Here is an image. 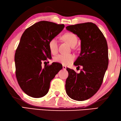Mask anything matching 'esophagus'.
<instances>
[{"label":"esophagus","mask_w":121,"mask_h":121,"mask_svg":"<svg viewBox=\"0 0 121 121\" xmlns=\"http://www.w3.org/2000/svg\"><path fill=\"white\" fill-rule=\"evenodd\" d=\"M62 69H63V70H66V67L65 66V65H63V66H62Z\"/></svg>","instance_id":"obj_1"}]
</instances>
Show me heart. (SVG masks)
<instances>
[{"label": "heart", "mask_w": 121, "mask_h": 121, "mask_svg": "<svg viewBox=\"0 0 121 121\" xmlns=\"http://www.w3.org/2000/svg\"><path fill=\"white\" fill-rule=\"evenodd\" d=\"M63 38L72 47L75 46L78 43V38L72 33H65L63 35ZM48 47L51 53L53 55H56L58 52L57 38L56 37L51 38L48 43ZM75 58V56L73 54H60L53 58V61L63 65H68L73 62Z\"/></svg>", "instance_id": "heart-1"}]
</instances>
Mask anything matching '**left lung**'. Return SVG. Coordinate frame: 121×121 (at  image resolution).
<instances>
[{
	"mask_svg": "<svg viewBox=\"0 0 121 121\" xmlns=\"http://www.w3.org/2000/svg\"><path fill=\"white\" fill-rule=\"evenodd\" d=\"M66 29L81 40V53L74 65H82L83 69L78 74L66 69L69 76L65 91L71 98L83 101L93 96L103 82L109 63L107 42L103 33L91 22L69 25Z\"/></svg>",
	"mask_w": 121,
	"mask_h": 121,
	"instance_id": "obj_1",
	"label": "left lung"
}]
</instances>
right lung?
<instances>
[{
	"mask_svg": "<svg viewBox=\"0 0 121 121\" xmlns=\"http://www.w3.org/2000/svg\"><path fill=\"white\" fill-rule=\"evenodd\" d=\"M65 27L64 24L42 21L28 27L23 33L15 51V75L25 94L40 98L48 93L51 81L62 68L60 63L42 67V62L51 58L48 43Z\"/></svg>",
	"mask_w": 121,
	"mask_h": 121,
	"instance_id": "right-lung-1",
	"label": "right lung"
}]
</instances>
